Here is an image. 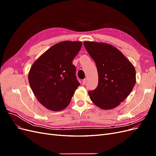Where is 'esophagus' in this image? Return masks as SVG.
Here are the masks:
<instances>
[{
	"mask_svg": "<svg viewBox=\"0 0 156 156\" xmlns=\"http://www.w3.org/2000/svg\"><path fill=\"white\" fill-rule=\"evenodd\" d=\"M87 81H88V79H87V78L84 79L83 80V84H86L87 83Z\"/></svg>",
	"mask_w": 156,
	"mask_h": 156,
	"instance_id": "1",
	"label": "esophagus"
}]
</instances>
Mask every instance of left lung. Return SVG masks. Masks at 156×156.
Returning <instances> with one entry per match:
<instances>
[{
	"label": "left lung",
	"instance_id": "obj_1",
	"mask_svg": "<svg viewBox=\"0 0 156 156\" xmlns=\"http://www.w3.org/2000/svg\"><path fill=\"white\" fill-rule=\"evenodd\" d=\"M94 60L98 73V84L88 92L90 98L102 109H111L128 96L136 83L135 68L114 46L95 41H84Z\"/></svg>",
	"mask_w": 156,
	"mask_h": 156
}]
</instances>
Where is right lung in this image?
<instances>
[{
	"label": "right lung",
	"instance_id": "add662e5",
	"mask_svg": "<svg viewBox=\"0 0 156 156\" xmlns=\"http://www.w3.org/2000/svg\"><path fill=\"white\" fill-rule=\"evenodd\" d=\"M81 46V41H61L32 64L29 73L30 86L37 100L49 110L66 108L80 85L72 61Z\"/></svg>",
	"mask_w": 156,
	"mask_h": 156
}]
</instances>
